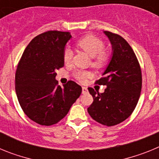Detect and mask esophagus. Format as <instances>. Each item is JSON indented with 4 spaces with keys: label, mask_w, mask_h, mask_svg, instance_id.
<instances>
[{
    "label": "esophagus",
    "mask_w": 159,
    "mask_h": 159,
    "mask_svg": "<svg viewBox=\"0 0 159 159\" xmlns=\"http://www.w3.org/2000/svg\"><path fill=\"white\" fill-rule=\"evenodd\" d=\"M88 92V88H86V87H83L82 88V93L83 94H85Z\"/></svg>",
    "instance_id": "esophagus-1"
}]
</instances>
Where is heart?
Listing matches in <instances>:
<instances>
[{
	"label": "heart",
	"mask_w": 159,
	"mask_h": 159,
	"mask_svg": "<svg viewBox=\"0 0 159 159\" xmlns=\"http://www.w3.org/2000/svg\"><path fill=\"white\" fill-rule=\"evenodd\" d=\"M76 46L81 50L86 52L90 57L92 58V65L95 67H102L106 64L108 60L107 52H105V44L101 39L94 35H86L76 42ZM72 52L70 49H65L64 52V61L68 63L71 61ZM90 73L87 71L79 70L74 73V76L79 81L83 82L89 77Z\"/></svg>",
	"instance_id": "obj_1"
}]
</instances>
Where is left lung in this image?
Returning a JSON list of instances; mask_svg holds the SVG:
<instances>
[{
	"instance_id": "1",
	"label": "left lung",
	"mask_w": 159,
	"mask_h": 159,
	"mask_svg": "<svg viewBox=\"0 0 159 159\" xmlns=\"http://www.w3.org/2000/svg\"><path fill=\"white\" fill-rule=\"evenodd\" d=\"M103 33L110 40L112 54L102 77L96 83L107 88L102 93L88 88L94 101L88 112L96 122L111 127L124 121L134 110L142 89V73L137 57L126 40L107 31Z\"/></svg>"
}]
</instances>
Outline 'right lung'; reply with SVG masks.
<instances>
[{"instance_id":"obj_1","label":"right lung","mask_w":159,"mask_h":159,"mask_svg":"<svg viewBox=\"0 0 159 159\" xmlns=\"http://www.w3.org/2000/svg\"><path fill=\"white\" fill-rule=\"evenodd\" d=\"M71 38L67 32H43L29 43L18 64L16 96L25 115L38 124L58 123L81 95L82 88L74 81L61 88L56 80V70L64 66L63 56Z\"/></svg>"}]
</instances>
